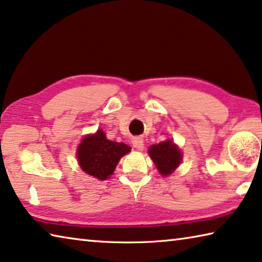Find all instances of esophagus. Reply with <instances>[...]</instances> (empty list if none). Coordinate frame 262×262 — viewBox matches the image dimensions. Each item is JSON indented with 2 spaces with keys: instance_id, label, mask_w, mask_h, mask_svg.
I'll use <instances>...</instances> for the list:
<instances>
[{
  "instance_id": "1",
  "label": "esophagus",
  "mask_w": 262,
  "mask_h": 262,
  "mask_svg": "<svg viewBox=\"0 0 262 262\" xmlns=\"http://www.w3.org/2000/svg\"><path fill=\"white\" fill-rule=\"evenodd\" d=\"M133 146L135 147L137 150H143L144 149V141L142 137H134L132 141Z\"/></svg>"
}]
</instances>
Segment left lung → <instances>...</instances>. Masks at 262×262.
Instances as JSON below:
<instances>
[{
	"instance_id": "left-lung-1",
	"label": "left lung",
	"mask_w": 262,
	"mask_h": 262,
	"mask_svg": "<svg viewBox=\"0 0 262 262\" xmlns=\"http://www.w3.org/2000/svg\"><path fill=\"white\" fill-rule=\"evenodd\" d=\"M147 154L163 177L172 174L182 161V152L172 140L151 145Z\"/></svg>"
}]
</instances>
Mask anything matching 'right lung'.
Masks as SVG:
<instances>
[{"label":"right lung","instance_id":"add662e5","mask_svg":"<svg viewBox=\"0 0 262 262\" xmlns=\"http://www.w3.org/2000/svg\"><path fill=\"white\" fill-rule=\"evenodd\" d=\"M132 147L106 139L105 133L98 129L95 134L85 135L77 150L79 165L84 173L101 181L106 180L115 172L122 156Z\"/></svg>","mask_w":262,"mask_h":262}]
</instances>
